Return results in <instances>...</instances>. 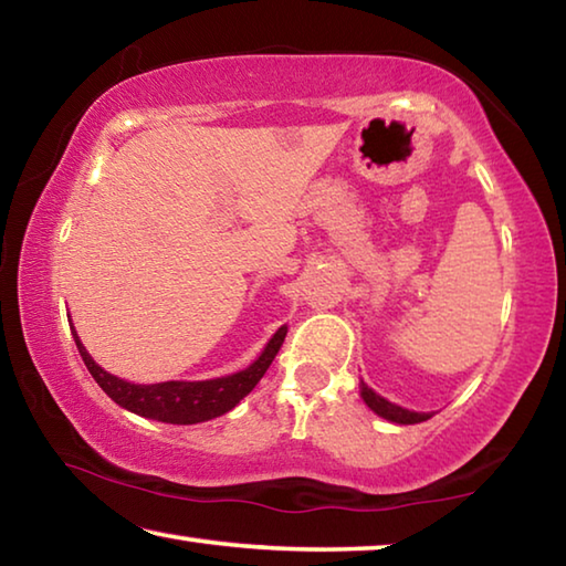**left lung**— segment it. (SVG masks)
Segmentation results:
<instances>
[{
	"mask_svg": "<svg viewBox=\"0 0 566 566\" xmlns=\"http://www.w3.org/2000/svg\"><path fill=\"white\" fill-rule=\"evenodd\" d=\"M361 397L371 409L377 411L379 417H385L389 421H397V424H417V421L429 419V415H424V411H409V409H401L397 405H391V401H387L385 397L375 395V391L364 385V381H361Z\"/></svg>",
	"mask_w": 566,
	"mask_h": 566,
	"instance_id": "1",
	"label": "left lung"
}]
</instances>
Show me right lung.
Segmentation results:
<instances>
[{
    "label": "right lung",
    "mask_w": 566,
    "mask_h": 566,
    "mask_svg": "<svg viewBox=\"0 0 566 566\" xmlns=\"http://www.w3.org/2000/svg\"><path fill=\"white\" fill-rule=\"evenodd\" d=\"M72 334L90 375L119 407L139 417L167 421V424H197V421L224 415V411L237 407L239 399H244L256 387V381L264 377V371L270 369L276 352H280L286 337V327H280V332L270 339L262 357L252 367L237 371V375L209 381H161V385H132V381L109 375L99 364H94L87 349L82 347L80 337H76V332Z\"/></svg>",
    "instance_id": "obj_1"
}]
</instances>
